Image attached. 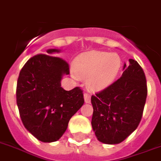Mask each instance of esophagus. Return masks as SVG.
<instances>
[{"instance_id": "34e87169", "label": "esophagus", "mask_w": 161, "mask_h": 161, "mask_svg": "<svg viewBox=\"0 0 161 161\" xmlns=\"http://www.w3.org/2000/svg\"><path fill=\"white\" fill-rule=\"evenodd\" d=\"M84 99L86 103H89L91 101V96L88 93H84Z\"/></svg>"}]
</instances>
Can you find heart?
<instances>
[{
	"label": "heart",
	"instance_id": "1",
	"mask_svg": "<svg viewBox=\"0 0 161 161\" xmlns=\"http://www.w3.org/2000/svg\"><path fill=\"white\" fill-rule=\"evenodd\" d=\"M120 67L121 59L117 53L92 51L83 53L76 59L74 77L87 80L91 90L99 92L113 84Z\"/></svg>",
	"mask_w": 161,
	"mask_h": 161
}]
</instances>
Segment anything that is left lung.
<instances>
[{
    "label": "left lung",
    "instance_id": "obj_1",
    "mask_svg": "<svg viewBox=\"0 0 161 161\" xmlns=\"http://www.w3.org/2000/svg\"><path fill=\"white\" fill-rule=\"evenodd\" d=\"M147 82L138 63L129 59L123 73L108 87L92 96V126L99 142L117 144L139 125L147 97Z\"/></svg>",
    "mask_w": 161,
    "mask_h": 161
}]
</instances>
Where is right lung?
I'll use <instances>...</instances> for the list:
<instances>
[{"instance_id":"add662e5","label":"right lung","mask_w":161,"mask_h":161,"mask_svg":"<svg viewBox=\"0 0 161 161\" xmlns=\"http://www.w3.org/2000/svg\"><path fill=\"white\" fill-rule=\"evenodd\" d=\"M60 49H48L34 56L19 73L17 104L25 127L43 142H56L67 130L69 121L83 103L79 87L65 91L63 76L69 74V64L56 54Z\"/></svg>"}]
</instances>
